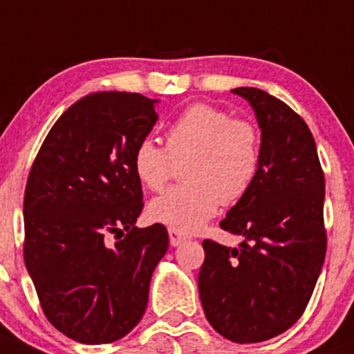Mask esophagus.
<instances>
[{
  "label": "esophagus",
  "mask_w": 354,
  "mask_h": 354,
  "mask_svg": "<svg viewBox=\"0 0 354 354\" xmlns=\"http://www.w3.org/2000/svg\"><path fill=\"white\" fill-rule=\"evenodd\" d=\"M167 234H169V243H171V245H174V248L180 244H183L185 241L188 239L183 232H180V230H176V229H169L167 230Z\"/></svg>",
  "instance_id": "34e87169"
}]
</instances>
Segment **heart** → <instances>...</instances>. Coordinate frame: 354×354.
Masks as SVG:
<instances>
[{
  "instance_id": "b5f03b06",
  "label": "heart",
  "mask_w": 354,
  "mask_h": 354,
  "mask_svg": "<svg viewBox=\"0 0 354 354\" xmlns=\"http://www.w3.org/2000/svg\"><path fill=\"white\" fill-rule=\"evenodd\" d=\"M185 165L187 185L152 200L149 215L183 234L198 230L221 202L236 203L254 183L261 161V140L254 124L232 118L208 103H193L166 130V147L144 137L132 152L136 176L151 192L169 181L174 161Z\"/></svg>"
}]
</instances>
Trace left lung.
<instances>
[{"mask_svg":"<svg viewBox=\"0 0 354 354\" xmlns=\"http://www.w3.org/2000/svg\"><path fill=\"white\" fill-rule=\"evenodd\" d=\"M254 110L261 161L221 227L239 248L203 241L198 292L207 321L234 343H261L304 314L326 258L324 173L300 115L258 88H236Z\"/></svg>","mask_w":354,"mask_h":354,"instance_id":"8db88e82","label":"left lung"}]
</instances>
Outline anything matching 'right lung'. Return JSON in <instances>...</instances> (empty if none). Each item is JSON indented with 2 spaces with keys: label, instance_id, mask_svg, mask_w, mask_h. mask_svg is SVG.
Masks as SVG:
<instances>
[{
  "label": "right lung",
  "instance_id": "add662e5",
  "mask_svg": "<svg viewBox=\"0 0 354 354\" xmlns=\"http://www.w3.org/2000/svg\"><path fill=\"white\" fill-rule=\"evenodd\" d=\"M156 103L122 91L77 100L30 169L25 266L46 317L77 343H113L139 324L167 251L165 225L136 227L144 203L132 152L158 122Z\"/></svg>",
  "mask_w": 354,
  "mask_h": 354
}]
</instances>
